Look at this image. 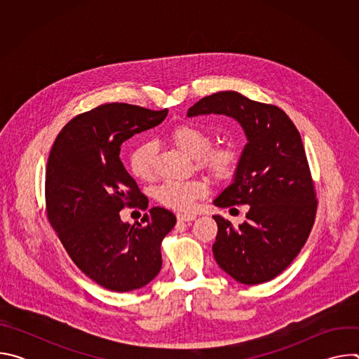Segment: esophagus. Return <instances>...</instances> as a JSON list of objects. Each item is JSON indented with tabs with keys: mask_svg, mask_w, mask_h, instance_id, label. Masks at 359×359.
I'll return each mask as SVG.
<instances>
[{
	"mask_svg": "<svg viewBox=\"0 0 359 359\" xmlns=\"http://www.w3.org/2000/svg\"><path fill=\"white\" fill-rule=\"evenodd\" d=\"M196 219L194 215H189V213H177V222L179 223H189L193 222Z\"/></svg>",
	"mask_w": 359,
	"mask_h": 359,
	"instance_id": "obj_1",
	"label": "esophagus"
}]
</instances>
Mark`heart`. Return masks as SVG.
<instances>
[{"label": "heart", "instance_id": "obj_1", "mask_svg": "<svg viewBox=\"0 0 359 359\" xmlns=\"http://www.w3.org/2000/svg\"><path fill=\"white\" fill-rule=\"evenodd\" d=\"M170 140L189 156L194 158L196 165L216 179L230 177L237 168V151L230 144L212 146V133L196 123H179L169 133ZM155 144L142 142L129 153V169L139 180L153 177ZM208 186L200 180H166L155 189V198L165 208L187 212L194 203L206 196Z\"/></svg>", "mask_w": 359, "mask_h": 359}]
</instances>
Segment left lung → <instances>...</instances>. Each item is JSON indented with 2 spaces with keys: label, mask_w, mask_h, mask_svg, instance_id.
<instances>
[{
  "label": "left lung",
  "mask_w": 359,
  "mask_h": 359,
  "mask_svg": "<svg viewBox=\"0 0 359 359\" xmlns=\"http://www.w3.org/2000/svg\"><path fill=\"white\" fill-rule=\"evenodd\" d=\"M209 114L234 118L248 140L234 182L215 200L219 208L248 204L247 220L234 226L213 216L215 259L238 283H267L297 257L317 216L318 200L299 132L278 107L234 90L204 96L187 111L189 118Z\"/></svg>",
  "instance_id": "obj_1"
}]
</instances>
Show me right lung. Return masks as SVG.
<instances>
[{"label": "right lung", "instance_id": "add662e5", "mask_svg": "<svg viewBox=\"0 0 359 359\" xmlns=\"http://www.w3.org/2000/svg\"><path fill=\"white\" fill-rule=\"evenodd\" d=\"M168 116L129 104H105L72 118L58 133L45 170V213L76 267L111 291L137 290L162 269L161 244L176 217L153 208L140 223H122L125 208L149 200L126 172L121 144Z\"/></svg>", "mask_w": 359, "mask_h": 359}]
</instances>
